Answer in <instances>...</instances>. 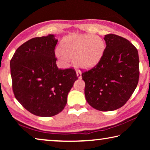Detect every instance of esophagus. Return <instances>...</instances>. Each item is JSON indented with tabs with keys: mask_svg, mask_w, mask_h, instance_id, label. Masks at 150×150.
I'll return each mask as SVG.
<instances>
[{
	"mask_svg": "<svg viewBox=\"0 0 150 150\" xmlns=\"http://www.w3.org/2000/svg\"><path fill=\"white\" fill-rule=\"evenodd\" d=\"M76 73H77V77L81 79V72L80 70H77L76 71Z\"/></svg>",
	"mask_w": 150,
	"mask_h": 150,
	"instance_id": "obj_1",
	"label": "esophagus"
}]
</instances>
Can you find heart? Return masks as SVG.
<instances>
[{"instance_id": "1", "label": "heart", "mask_w": 150, "mask_h": 150, "mask_svg": "<svg viewBox=\"0 0 150 150\" xmlns=\"http://www.w3.org/2000/svg\"><path fill=\"white\" fill-rule=\"evenodd\" d=\"M105 49V42L98 35H71L63 40L56 55L66 62L75 59L79 67L87 69L99 62Z\"/></svg>"}]
</instances>
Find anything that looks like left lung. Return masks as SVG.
I'll return each mask as SVG.
<instances>
[{"label":"left lung","instance_id":"obj_1","mask_svg":"<svg viewBox=\"0 0 150 150\" xmlns=\"http://www.w3.org/2000/svg\"><path fill=\"white\" fill-rule=\"evenodd\" d=\"M106 48L92 69L82 73L87 103L100 111L115 110L125 105L138 85L139 56L136 47L119 35H105Z\"/></svg>","mask_w":150,"mask_h":150}]
</instances>
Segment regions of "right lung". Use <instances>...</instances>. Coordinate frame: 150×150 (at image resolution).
Wrapping results in <instances>:
<instances>
[{
	"label": "right lung",
	"mask_w": 150,
	"mask_h": 150,
	"mask_svg": "<svg viewBox=\"0 0 150 150\" xmlns=\"http://www.w3.org/2000/svg\"><path fill=\"white\" fill-rule=\"evenodd\" d=\"M54 35L37 37L16 50L10 63L12 91L33 115L50 117L62 112L78 77L73 68L58 69Z\"/></svg>",
	"instance_id": "right-lung-1"
}]
</instances>
